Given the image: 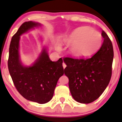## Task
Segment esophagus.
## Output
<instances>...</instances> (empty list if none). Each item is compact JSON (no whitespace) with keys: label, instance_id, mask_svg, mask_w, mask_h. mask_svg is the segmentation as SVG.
Instances as JSON below:
<instances>
[{"label":"esophagus","instance_id":"obj_1","mask_svg":"<svg viewBox=\"0 0 122 122\" xmlns=\"http://www.w3.org/2000/svg\"><path fill=\"white\" fill-rule=\"evenodd\" d=\"M63 68H65L66 67V64H65L64 62H63Z\"/></svg>","mask_w":122,"mask_h":122}]
</instances>
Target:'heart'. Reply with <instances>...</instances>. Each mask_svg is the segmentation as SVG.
<instances>
[{
	"label": "heart",
	"mask_w": 122,
	"mask_h": 122,
	"mask_svg": "<svg viewBox=\"0 0 122 122\" xmlns=\"http://www.w3.org/2000/svg\"><path fill=\"white\" fill-rule=\"evenodd\" d=\"M64 41L71 44L69 51L73 56H89L99 49L102 43V36L98 31L88 27H80L73 31Z\"/></svg>",
	"instance_id": "b5f03b06"
}]
</instances>
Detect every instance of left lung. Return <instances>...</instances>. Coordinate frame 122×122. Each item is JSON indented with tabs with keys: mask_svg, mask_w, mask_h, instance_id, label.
<instances>
[{
	"mask_svg": "<svg viewBox=\"0 0 122 122\" xmlns=\"http://www.w3.org/2000/svg\"><path fill=\"white\" fill-rule=\"evenodd\" d=\"M104 41L96 54L88 58L64 57L66 65L64 74L69 78V87L73 98L84 104L93 102L103 93L112 74L114 56L112 43L104 30Z\"/></svg>",
	"mask_w": 122,
	"mask_h": 122,
	"instance_id": "8db88e82",
	"label": "left lung"
}]
</instances>
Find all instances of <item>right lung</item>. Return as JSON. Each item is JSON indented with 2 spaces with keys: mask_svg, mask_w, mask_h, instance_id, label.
<instances>
[{
  "mask_svg": "<svg viewBox=\"0 0 122 122\" xmlns=\"http://www.w3.org/2000/svg\"><path fill=\"white\" fill-rule=\"evenodd\" d=\"M40 25L31 21L21 24L11 38L8 66L18 92L26 99L44 104L53 98L58 79L64 74L62 59L60 58L56 61H51L44 49L34 64L26 67L21 65L19 54L20 36Z\"/></svg>",
  "mask_w": 122,
  "mask_h": 122,
  "instance_id": "1",
  "label": "right lung"
}]
</instances>
